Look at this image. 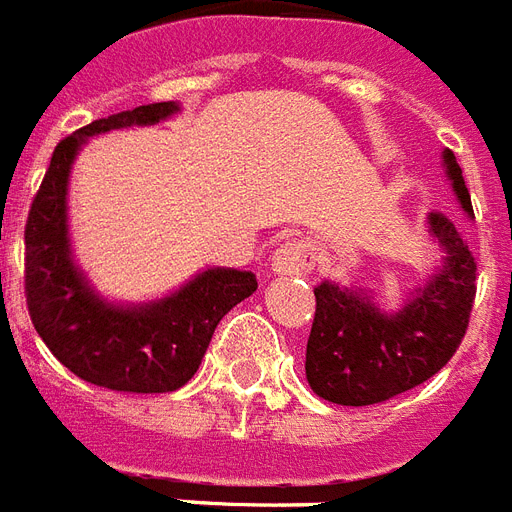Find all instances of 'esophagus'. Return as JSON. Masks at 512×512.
Listing matches in <instances>:
<instances>
[{
    "label": "esophagus",
    "instance_id": "34e87169",
    "mask_svg": "<svg viewBox=\"0 0 512 512\" xmlns=\"http://www.w3.org/2000/svg\"><path fill=\"white\" fill-rule=\"evenodd\" d=\"M314 264V256L309 245L301 240H285V243L272 253V272L275 275H304Z\"/></svg>",
    "mask_w": 512,
    "mask_h": 512
}]
</instances>
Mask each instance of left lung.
Segmentation results:
<instances>
[{"label":"left lung","instance_id":"obj_1","mask_svg":"<svg viewBox=\"0 0 512 512\" xmlns=\"http://www.w3.org/2000/svg\"><path fill=\"white\" fill-rule=\"evenodd\" d=\"M441 158L457 203L473 216L455 153L444 150ZM425 224L439 243L441 264L396 312H383L365 288L330 280L314 288L306 380L327 402L367 407L394 399L433 378L463 343L476 298V261L452 219L433 211Z\"/></svg>","mask_w":512,"mask_h":512}]
</instances>
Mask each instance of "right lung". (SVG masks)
Instances as JSON below:
<instances>
[{
  "label": "right lung",
  "mask_w": 512,
  "mask_h": 512,
  "mask_svg": "<svg viewBox=\"0 0 512 512\" xmlns=\"http://www.w3.org/2000/svg\"><path fill=\"white\" fill-rule=\"evenodd\" d=\"M174 113L177 102H153L65 137L28 211L26 304L36 333L73 375L110 391L169 394L185 386L224 314L259 288L253 272L211 267L169 296L121 304L100 296L73 261L68 185L81 147L97 134L153 126Z\"/></svg>",
  "instance_id": "obj_1"
}]
</instances>
